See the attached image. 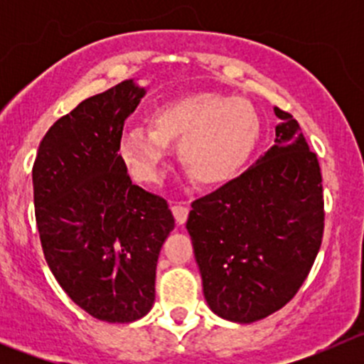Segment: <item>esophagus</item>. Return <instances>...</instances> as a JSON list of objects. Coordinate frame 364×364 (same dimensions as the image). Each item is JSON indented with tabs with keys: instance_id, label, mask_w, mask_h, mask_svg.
Wrapping results in <instances>:
<instances>
[{
	"instance_id": "obj_1",
	"label": "esophagus",
	"mask_w": 364,
	"mask_h": 364,
	"mask_svg": "<svg viewBox=\"0 0 364 364\" xmlns=\"http://www.w3.org/2000/svg\"><path fill=\"white\" fill-rule=\"evenodd\" d=\"M172 215H174L176 222L179 223V225H183V223L186 222V218H188V205L186 203H174L172 204Z\"/></svg>"
}]
</instances>
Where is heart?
<instances>
[{
  "instance_id": "obj_1",
  "label": "heart",
  "mask_w": 364,
  "mask_h": 364,
  "mask_svg": "<svg viewBox=\"0 0 364 364\" xmlns=\"http://www.w3.org/2000/svg\"><path fill=\"white\" fill-rule=\"evenodd\" d=\"M151 127H134L121 135L119 153L135 178L160 181L168 142L179 141L183 168L199 185L216 186L230 181L250 159L260 119L250 102L196 93L159 105Z\"/></svg>"
}]
</instances>
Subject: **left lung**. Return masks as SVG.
Returning <instances> with one entry per match:
<instances>
[{
    "label": "left lung",
    "instance_id": "left-lung-1",
    "mask_svg": "<svg viewBox=\"0 0 364 364\" xmlns=\"http://www.w3.org/2000/svg\"><path fill=\"white\" fill-rule=\"evenodd\" d=\"M282 121L274 146L216 192L193 200L192 236L209 308L234 322H255L289 303L321 250L324 192L317 155L299 123Z\"/></svg>",
    "mask_w": 364,
    "mask_h": 364
}]
</instances>
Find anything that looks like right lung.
<instances>
[{
	"label": "right lung",
	"mask_w": 364,
	"mask_h": 364,
	"mask_svg": "<svg viewBox=\"0 0 364 364\" xmlns=\"http://www.w3.org/2000/svg\"><path fill=\"white\" fill-rule=\"evenodd\" d=\"M144 90L123 80L80 102L40 142L33 199L43 255L70 299L98 321L132 322L155 301L167 200L132 185L117 155Z\"/></svg>",
	"instance_id": "obj_1"
}]
</instances>
